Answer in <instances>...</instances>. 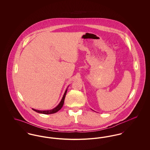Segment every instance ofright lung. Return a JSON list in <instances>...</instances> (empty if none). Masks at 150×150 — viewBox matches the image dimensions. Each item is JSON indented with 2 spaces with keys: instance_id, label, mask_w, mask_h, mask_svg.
Returning a JSON list of instances; mask_svg holds the SVG:
<instances>
[{
  "instance_id": "right-lung-1",
  "label": "right lung",
  "mask_w": 150,
  "mask_h": 150,
  "mask_svg": "<svg viewBox=\"0 0 150 150\" xmlns=\"http://www.w3.org/2000/svg\"><path fill=\"white\" fill-rule=\"evenodd\" d=\"M67 88L66 89L65 92H64V96L62 98V100H61L60 103L58 105V106L54 108L52 110H47V111H41V110H35V109H34V108H32L34 111H35L36 112H38V113H40V114H54V113H56L57 112V111H58L64 105V98H65V96H66V94L67 93Z\"/></svg>"
}]
</instances>
